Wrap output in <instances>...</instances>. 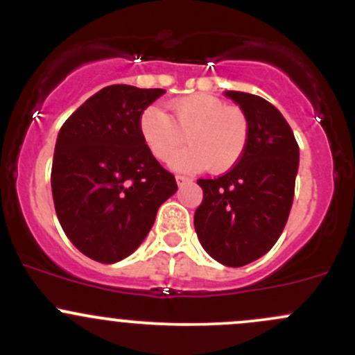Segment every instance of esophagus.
Returning a JSON list of instances; mask_svg holds the SVG:
<instances>
[{
	"instance_id": "esophagus-1",
	"label": "esophagus",
	"mask_w": 355,
	"mask_h": 355,
	"mask_svg": "<svg viewBox=\"0 0 355 355\" xmlns=\"http://www.w3.org/2000/svg\"><path fill=\"white\" fill-rule=\"evenodd\" d=\"M175 180H177V185L178 187H184V185L190 184V182H192L189 177H184V175H177V177H175Z\"/></svg>"
}]
</instances>
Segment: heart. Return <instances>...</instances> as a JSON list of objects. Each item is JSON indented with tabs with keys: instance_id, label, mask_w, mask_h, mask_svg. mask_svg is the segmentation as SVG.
I'll list each match as a JSON object with an SVG mask.
<instances>
[{
	"instance_id": "obj_1",
	"label": "heart",
	"mask_w": 355,
	"mask_h": 355,
	"mask_svg": "<svg viewBox=\"0 0 355 355\" xmlns=\"http://www.w3.org/2000/svg\"><path fill=\"white\" fill-rule=\"evenodd\" d=\"M171 116L148 106L139 116V133L148 150L166 162L183 142L189 146L175 153L170 166L177 171L224 173L243 158L249 141V119L237 106L219 97L193 94L170 103Z\"/></svg>"
}]
</instances>
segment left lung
<instances>
[{
	"mask_svg": "<svg viewBox=\"0 0 355 355\" xmlns=\"http://www.w3.org/2000/svg\"><path fill=\"white\" fill-rule=\"evenodd\" d=\"M246 112L249 141L234 168L200 178L204 200L193 216L202 248L224 266L239 268L275 246L290 216L300 148L290 124L263 97L225 91Z\"/></svg>",
	"mask_w": 355,
	"mask_h": 355,
	"instance_id": "8db88e82",
	"label": "left lung"
}]
</instances>
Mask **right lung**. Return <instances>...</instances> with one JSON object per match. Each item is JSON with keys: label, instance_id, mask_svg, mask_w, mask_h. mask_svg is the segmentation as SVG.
I'll list each match as a JSON object with an SVG mask.
<instances>
[{"label": "right lung", "instance_id": "1", "mask_svg": "<svg viewBox=\"0 0 355 355\" xmlns=\"http://www.w3.org/2000/svg\"><path fill=\"white\" fill-rule=\"evenodd\" d=\"M163 89L114 84L101 89L60 128L52 163L55 212L70 243L104 264L133 254L175 177L151 155L139 116Z\"/></svg>", "mask_w": 355, "mask_h": 355}]
</instances>
